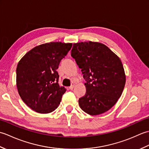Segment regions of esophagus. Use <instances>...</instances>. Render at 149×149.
Listing matches in <instances>:
<instances>
[{
  "mask_svg": "<svg viewBox=\"0 0 149 149\" xmlns=\"http://www.w3.org/2000/svg\"><path fill=\"white\" fill-rule=\"evenodd\" d=\"M74 86H75V83H72V84H71V86L69 87V89L70 90H73V89H74Z\"/></svg>",
  "mask_w": 149,
  "mask_h": 149,
  "instance_id": "34e87169",
  "label": "esophagus"
}]
</instances>
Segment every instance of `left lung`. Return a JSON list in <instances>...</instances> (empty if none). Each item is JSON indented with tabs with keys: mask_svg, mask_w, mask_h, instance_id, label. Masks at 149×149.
<instances>
[{
	"mask_svg": "<svg viewBox=\"0 0 149 149\" xmlns=\"http://www.w3.org/2000/svg\"><path fill=\"white\" fill-rule=\"evenodd\" d=\"M71 56L81 68L86 92L79 99L82 110L98 115L109 110L121 96L125 75L121 60L98 42L74 43Z\"/></svg>",
	"mask_w": 149,
	"mask_h": 149,
	"instance_id": "obj_1",
	"label": "left lung"
}]
</instances>
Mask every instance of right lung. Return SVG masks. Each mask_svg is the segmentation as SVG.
<instances>
[{"label":"right lung","mask_w":149,"mask_h":149,"mask_svg":"<svg viewBox=\"0 0 149 149\" xmlns=\"http://www.w3.org/2000/svg\"><path fill=\"white\" fill-rule=\"evenodd\" d=\"M72 43L50 42L26 53L17 68V86L21 99L31 109L49 113L59 105L66 88L58 84L57 72Z\"/></svg>","instance_id":"1"}]
</instances>
